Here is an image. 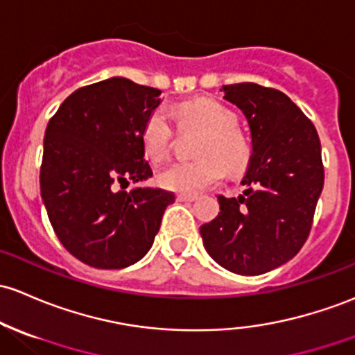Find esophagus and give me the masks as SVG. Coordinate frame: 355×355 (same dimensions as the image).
Wrapping results in <instances>:
<instances>
[{
  "label": "esophagus",
  "mask_w": 355,
  "mask_h": 355,
  "mask_svg": "<svg viewBox=\"0 0 355 355\" xmlns=\"http://www.w3.org/2000/svg\"><path fill=\"white\" fill-rule=\"evenodd\" d=\"M176 198H178V201H194L196 200V196H194V194H184V193H179Z\"/></svg>",
  "instance_id": "1"
}]
</instances>
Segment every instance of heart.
<instances>
[{
    "label": "heart",
    "mask_w": 355,
    "mask_h": 355,
    "mask_svg": "<svg viewBox=\"0 0 355 355\" xmlns=\"http://www.w3.org/2000/svg\"><path fill=\"white\" fill-rule=\"evenodd\" d=\"M181 130H200L203 135L196 147L200 159L174 162L159 173L157 181L164 189L174 193L196 194L216 184L225 176V167L240 173L249 162V146L234 130L237 118L227 106L211 100L182 103L176 108ZM173 139V127L166 110L157 108L147 116L140 132L144 152L152 162L162 161Z\"/></svg>",
    "instance_id": "heart-1"
}]
</instances>
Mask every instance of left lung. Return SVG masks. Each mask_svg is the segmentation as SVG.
<instances>
[{
	"mask_svg": "<svg viewBox=\"0 0 355 355\" xmlns=\"http://www.w3.org/2000/svg\"><path fill=\"white\" fill-rule=\"evenodd\" d=\"M245 116L252 154L239 198L218 196L220 213L200 227L203 245L230 272L257 276L286 264L306 242L323 189L322 146L310 120L284 93L223 86Z\"/></svg>",
	"mask_w": 355,
	"mask_h": 355,
	"instance_id": "1",
	"label": "left lung"
}]
</instances>
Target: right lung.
<instances>
[{
  "label": "right lung",
  "instance_id": "add662e5",
  "mask_svg": "<svg viewBox=\"0 0 355 355\" xmlns=\"http://www.w3.org/2000/svg\"><path fill=\"white\" fill-rule=\"evenodd\" d=\"M162 91L127 78L79 87L44 137L40 194L57 239L87 266L123 269L148 252L174 193L128 181L152 178L140 132Z\"/></svg>",
  "mask_w": 355,
  "mask_h": 355
}]
</instances>
